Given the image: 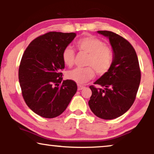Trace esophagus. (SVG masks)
<instances>
[{"mask_svg": "<svg viewBox=\"0 0 154 154\" xmlns=\"http://www.w3.org/2000/svg\"><path fill=\"white\" fill-rule=\"evenodd\" d=\"M84 88H85V87H84V86H83V85H79H79H78V90H83Z\"/></svg>", "mask_w": 154, "mask_h": 154, "instance_id": "1", "label": "esophagus"}]
</instances>
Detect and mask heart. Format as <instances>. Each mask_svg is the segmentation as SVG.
<instances>
[{
    "label": "heart",
    "mask_w": 154,
    "mask_h": 154,
    "mask_svg": "<svg viewBox=\"0 0 154 154\" xmlns=\"http://www.w3.org/2000/svg\"><path fill=\"white\" fill-rule=\"evenodd\" d=\"M75 47L81 53L88 54L86 60L88 66L68 71V79L83 84L94 76V70L98 74L103 75L110 69L113 61V52L102 40L94 35H86L78 40ZM62 57L65 65L71 66L75 61V51L70 46H67L63 50Z\"/></svg>",
    "instance_id": "heart-1"
}]
</instances>
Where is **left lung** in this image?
Wrapping results in <instances>:
<instances>
[{
  "instance_id": "left-lung-1",
  "label": "left lung",
  "mask_w": 154,
  "mask_h": 154,
  "mask_svg": "<svg viewBox=\"0 0 154 154\" xmlns=\"http://www.w3.org/2000/svg\"><path fill=\"white\" fill-rule=\"evenodd\" d=\"M97 32L109 38L113 51L110 69L90 85L92 96L88 102L94 114L105 120L124 114L135 100L141 81V71L132 45L121 35L109 31Z\"/></svg>"
}]
</instances>
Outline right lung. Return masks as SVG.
Here are the masks:
<instances>
[{
	"instance_id": "1",
	"label": "right lung",
	"mask_w": 154,
	"mask_h": 154,
	"mask_svg": "<svg viewBox=\"0 0 154 154\" xmlns=\"http://www.w3.org/2000/svg\"><path fill=\"white\" fill-rule=\"evenodd\" d=\"M75 33L50 31L33 40L25 50L19 67V81L29 108L43 118L64 112L77 90L75 82L62 81V54Z\"/></svg>"
}]
</instances>
